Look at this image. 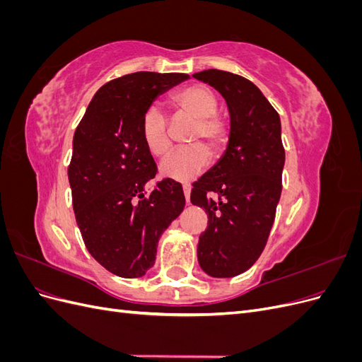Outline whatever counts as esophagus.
<instances>
[{"instance_id": "esophagus-1", "label": "esophagus", "mask_w": 362, "mask_h": 362, "mask_svg": "<svg viewBox=\"0 0 362 362\" xmlns=\"http://www.w3.org/2000/svg\"><path fill=\"white\" fill-rule=\"evenodd\" d=\"M182 190H184V196H185V201L187 202H190V190H192V187L189 184H184L182 185Z\"/></svg>"}]
</instances>
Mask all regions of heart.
<instances>
[{"mask_svg": "<svg viewBox=\"0 0 362 362\" xmlns=\"http://www.w3.org/2000/svg\"><path fill=\"white\" fill-rule=\"evenodd\" d=\"M170 103L175 108V117H192L193 125L189 129V146L173 151L160 164V173L164 178L185 181L198 175L210 161V152L217 157L225 149L229 140V125L226 119L217 113L218 95L205 84L194 83L177 90ZM140 134L149 154L161 157L172 146L169 120L156 104L149 105L141 116Z\"/></svg>", "mask_w": 362, "mask_h": 362, "instance_id": "1", "label": "heart"}]
</instances>
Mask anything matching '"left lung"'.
<instances>
[{
  "label": "left lung",
  "instance_id": "1",
  "mask_svg": "<svg viewBox=\"0 0 362 362\" xmlns=\"http://www.w3.org/2000/svg\"><path fill=\"white\" fill-rule=\"evenodd\" d=\"M193 76L222 93L231 117L223 157L193 184L190 194L192 204L208 214L198 243L199 266L213 278H231L254 266L275 222L286 163L281 119L245 76L218 69Z\"/></svg>",
  "mask_w": 362,
  "mask_h": 362
}]
</instances>
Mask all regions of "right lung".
<instances>
[{
    "label": "right lung",
    "instance_id": "obj_1",
    "mask_svg": "<svg viewBox=\"0 0 362 362\" xmlns=\"http://www.w3.org/2000/svg\"><path fill=\"white\" fill-rule=\"evenodd\" d=\"M187 74L134 72L95 93L75 129L68 177L84 245L108 272L144 276L157 245L185 205L180 182L158 181L157 164L140 134L141 116L156 98L187 80Z\"/></svg>",
    "mask_w": 362,
    "mask_h": 362
}]
</instances>
